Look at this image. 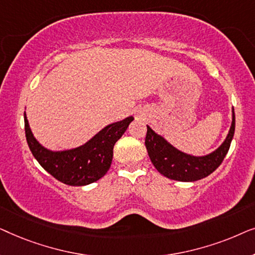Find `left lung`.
<instances>
[{"instance_id": "8db88e82", "label": "left lung", "mask_w": 255, "mask_h": 255, "mask_svg": "<svg viewBox=\"0 0 255 255\" xmlns=\"http://www.w3.org/2000/svg\"><path fill=\"white\" fill-rule=\"evenodd\" d=\"M235 128L236 117L232 108V122L228 135L215 151L205 155H193L181 151L148 125L145 146L153 166L160 174L170 180L193 182L204 179L218 168L229 152Z\"/></svg>"}]
</instances>
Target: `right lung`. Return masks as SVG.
<instances>
[{"instance_id": "right-lung-1", "label": "right lung", "mask_w": 255, "mask_h": 255, "mask_svg": "<svg viewBox=\"0 0 255 255\" xmlns=\"http://www.w3.org/2000/svg\"><path fill=\"white\" fill-rule=\"evenodd\" d=\"M133 120L130 116L107 125L78 147L53 151L34 138L24 113L25 137L31 153L47 173L68 186H87L106 175L113 161L114 146Z\"/></svg>"}]
</instances>
